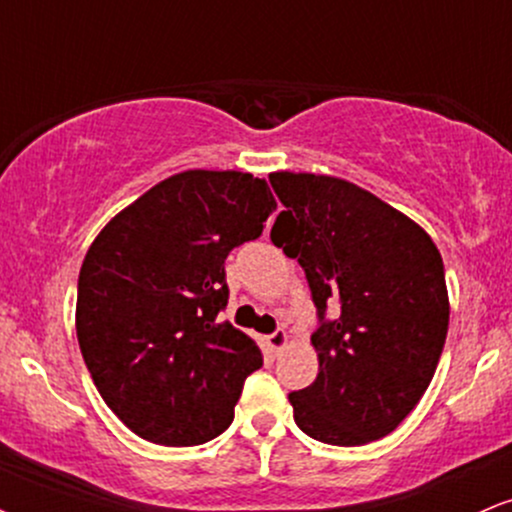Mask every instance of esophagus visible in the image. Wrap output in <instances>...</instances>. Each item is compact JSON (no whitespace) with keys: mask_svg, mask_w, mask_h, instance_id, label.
Listing matches in <instances>:
<instances>
[{"mask_svg":"<svg viewBox=\"0 0 512 512\" xmlns=\"http://www.w3.org/2000/svg\"><path fill=\"white\" fill-rule=\"evenodd\" d=\"M286 342H289V334H286L284 330H274L272 334H267V344L274 354H279V351L286 346Z\"/></svg>","mask_w":512,"mask_h":512,"instance_id":"1","label":"esophagus"}]
</instances>
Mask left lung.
<instances>
[{"instance_id":"obj_1","label":"left lung","mask_w":512,"mask_h":512,"mask_svg":"<svg viewBox=\"0 0 512 512\" xmlns=\"http://www.w3.org/2000/svg\"><path fill=\"white\" fill-rule=\"evenodd\" d=\"M269 182L284 204L272 243L301 264L317 308L320 373L289 395L293 419L320 443L366 445L407 419L436 373L450 320L443 257L354 182L289 170Z\"/></svg>"}]
</instances>
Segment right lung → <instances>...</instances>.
<instances>
[{"mask_svg": "<svg viewBox=\"0 0 512 512\" xmlns=\"http://www.w3.org/2000/svg\"><path fill=\"white\" fill-rule=\"evenodd\" d=\"M274 209L262 178L185 170L120 211L88 248L76 337L105 404L139 438L185 448L231 426L262 354L221 322L223 262L262 236Z\"/></svg>", "mask_w": 512, "mask_h": 512, "instance_id": "obj_1", "label": "right lung"}]
</instances>
